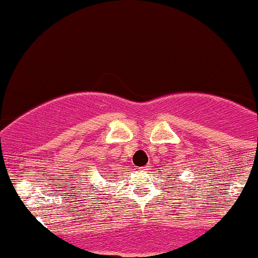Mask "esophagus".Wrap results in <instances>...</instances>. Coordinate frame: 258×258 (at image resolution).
I'll list each match as a JSON object with an SVG mask.
<instances>
[{
  "label": "esophagus",
  "mask_w": 258,
  "mask_h": 258,
  "mask_svg": "<svg viewBox=\"0 0 258 258\" xmlns=\"http://www.w3.org/2000/svg\"><path fill=\"white\" fill-rule=\"evenodd\" d=\"M139 170L140 172H148V170H149V167H148V165H145V167L139 168Z\"/></svg>",
  "instance_id": "34e87169"
}]
</instances>
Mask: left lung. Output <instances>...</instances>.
<instances>
[{
    "mask_svg": "<svg viewBox=\"0 0 258 258\" xmlns=\"http://www.w3.org/2000/svg\"><path fill=\"white\" fill-rule=\"evenodd\" d=\"M175 179H178V178H177V177H175ZM178 184H180V183H178Z\"/></svg>",
    "mask_w": 258,
    "mask_h": 258,
    "instance_id": "left-lung-1",
    "label": "left lung"
}]
</instances>
